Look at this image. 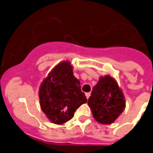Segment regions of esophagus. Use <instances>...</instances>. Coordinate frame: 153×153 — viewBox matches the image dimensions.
Wrapping results in <instances>:
<instances>
[{
	"label": "esophagus",
	"instance_id": "1",
	"mask_svg": "<svg viewBox=\"0 0 153 153\" xmlns=\"http://www.w3.org/2000/svg\"><path fill=\"white\" fill-rule=\"evenodd\" d=\"M90 96H91V92H89V93H86V97L87 99L90 98Z\"/></svg>",
	"mask_w": 153,
	"mask_h": 153
}]
</instances>
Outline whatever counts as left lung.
Masks as SVG:
<instances>
[{"label":"left lung","instance_id":"8db88e82","mask_svg":"<svg viewBox=\"0 0 153 153\" xmlns=\"http://www.w3.org/2000/svg\"><path fill=\"white\" fill-rule=\"evenodd\" d=\"M87 104L96 121L109 125L125 110L126 99L116 80L110 75H105L94 86Z\"/></svg>","mask_w":153,"mask_h":153}]
</instances>
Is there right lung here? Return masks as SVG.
Here are the masks:
<instances>
[{
  "mask_svg": "<svg viewBox=\"0 0 153 153\" xmlns=\"http://www.w3.org/2000/svg\"><path fill=\"white\" fill-rule=\"evenodd\" d=\"M39 98L42 111L56 125L70 121L75 110L87 102L69 61L60 62L50 71L39 86Z\"/></svg>",
  "mask_w": 153,
  "mask_h": 153,
  "instance_id": "1",
  "label": "right lung"
}]
</instances>
